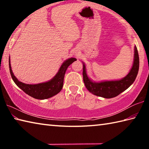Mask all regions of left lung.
<instances>
[{"label":"left lung","instance_id":"obj_1","mask_svg":"<svg viewBox=\"0 0 149 149\" xmlns=\"http://www.w3.org/2000/svg\"><path fill=\"white\" fill-rule=\"evenodd\" d=\"M134 60L130 72L125 77L120 80L107 81L101 82H93L87 76L86 68L83 63V76L85 87L90 93L96 96H99L106 99H110L120 95L132 85L137 77L139 68V58L137 49L135 46Z\"/></svg>","mask_w":149,"mask_h":149}]
</instances>
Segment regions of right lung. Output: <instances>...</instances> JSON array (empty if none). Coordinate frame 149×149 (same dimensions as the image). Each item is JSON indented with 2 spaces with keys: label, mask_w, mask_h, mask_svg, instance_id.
Instances as JSON below:
<instances>
[{
  "label": "right lung",
  "mask_w": 149,
  "mask_h": 149,
  "mask_svg": "<svg viewBox=\"0 0 149 149\" xmlns=\"http://www.w3.org/2000/svg\"><path fill=\"white\" fill-rule=\"evenodd\" d=\"M76 58H70L62 63L60 66L58 72L56 75L50 79L49 81L42 83L39 84H26L22 83L17 79L14 75L13 72L12 71V68L10 65V60L9 59V68L10 72L12 79L15 84L17 85L23 91L29 95L30 97L35 98L36 99H49L53 96L58 94L60 91L62 90L64 84V78L65 75V73L66 72L69 65L72 64Z\"/></svg>",
  "instance_id": "add662e5"
}]
</instances>
